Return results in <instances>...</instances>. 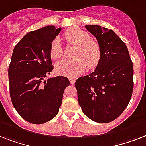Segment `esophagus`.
I'll return each mask as SVG.
<instances>
[{"instance_id":"34e87169","label":"esophagus","mask_w":146,"mask_h":146,"mask_svg":"<svg viewBox=\"0 0 146 146\" xmlns=\"http://www.w3.org/2000/svg\"><path fill=\"white\" fill-rule=\"evenodd\" d=\"M68 80H69V81H70V83L72 84H74V82H75V79H74V78H68Z\"/></svg>"}]
</instances>
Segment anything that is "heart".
<instances>
[{
    "mask_svg": "<svg viewBox=\"0 0 146 146\" xmlns=\"http://www.w3.org/2000/svg\"><path fill=\"white\" fill-rule=\"evenodd\" d=\"M64 38L68 44L75 45L74 60H63L56 65L59 74L66 77H76L86 70L96 68L102 59V49L99 44L90 39L88 33L78 27L68 29L64 33ZM63 48L58 38H54L50 44V56L53 60L63 56Z\"/></svg>",
    "mask_w": 146,
    "mask_h": 146,
    "instance_id": "1",
    "label": "heart"
}]
</instances>
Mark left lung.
Segmentation results:
<instances>
[{"instance_id":"left-lung-1","label":"left lung","mask_w":146,"mask_h":146,"mask_svg":"<svg viewBox=\"0 0 146 146\" xmlns=\"http://www.w3.org/2000/svg\"><path fill=\"white\" fill-rule=\"evenodd\" d=\"M85 27L98 41L102 59L96 70L76 80L79 105L98 123L117 119L129 104L133 89V68L127 46L113 31L99 25Z\"/></svg>"}]
</instances>
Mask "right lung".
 I'll return each mask as SVG.
<instances>
[{"label": "right lung", "mask_w": 146, "mask_h": 146, "mask_svg": "<svg viewBox=\"0 0 146 146\" xmlns=\"http://www.w3.org/2000/svg\"><path fill=\"white\" fill-rule=\"evenodd\" d=\"M61 30L50 25L31 31L13 50L8 70L11 101L19 115L32 124L45 123L57 115L70 84L62 76L44 80L54 68L50 47Z\"/></svg>", "instance_id": "1"}]
</instances>
